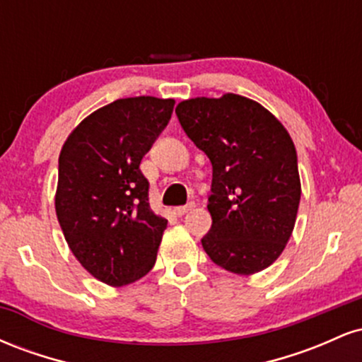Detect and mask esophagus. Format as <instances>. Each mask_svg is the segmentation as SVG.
Wrapping results in <instances>:
<instances>
[{
    "label": "esophagus",
    "mask_w": 362,
    "mask_h": 362,
    "mask_svg": "<svg viewBox=\"0 0 362 362\" xmlns=\"http://www.w3.org/2000/svg\"><path fill=\"white\" fill-rule=\"evenodd\" d=\"M194 207H195L194 202H189V204H185V206H178V207H175V209H173V213H175L177 216H184V214L189 213V211H192Z\"/></svg>",
    "instance_id": "obj_1"
}]
</instances>
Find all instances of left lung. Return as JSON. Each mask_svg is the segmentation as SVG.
Instances as JSON below:
<instances>
[{
  "label": "left lung",
  "mask_w": 362,
  "mask_h": 362,
  "mask_svg": "<svg viewBox=\"0 0 362 362\" xmlns=\"http://www.w3.org/2000/svg\"><path fill=\"white\" fill-rule=\"evenodd\" d=\"M175 114L213 165L206 253L233 274L264 271L296 223L301 182L293 139L271 112L242 95L190 98Z\"/></svg>",
  "instance_id": "1"
}]
</instances>
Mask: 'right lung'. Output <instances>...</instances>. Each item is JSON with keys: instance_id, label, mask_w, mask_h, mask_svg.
I'll return each instance as SVG.
<instances>
[{"instance_id": "add662e5", "label": "right lung", "mask_w": 362, "mask_h": 362, "mask_svg": "<svg viewBox=\"0 0 362 362\" xmlns=\"http://www.w3.org/2000/svg\"><path fill=\"white\" fill-rule=\"evenodd\" d=\"M175 100L120 98L95 110L59 155L56 214L73 255L91 276L126 286L151 271L167 219L149 207L139 165Z\"/></svg>"}]
</instances>
